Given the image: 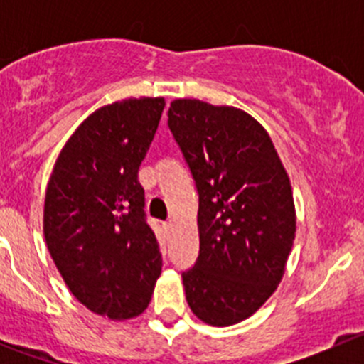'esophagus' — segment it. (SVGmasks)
<instances>
[{"label": "esophagus", "mask_w": 364, "mask_h": 364, "mask_svg": "<svg viewBox=\"0 0 364 364\" xmlns=\"http://www.w3.org/2000/svg\"><path fill=\"white\" fill-rule=\"evenodd\" d=\"M164 229L167 230V232H171V230L174 229V222H165L164 223Z\"/></svg>", "instance_id": "obj_1"}]
</instances>
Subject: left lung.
<instances>
[{
	"instance_id": "left-lung-1",
	"label": "left lung",
	"mask_w": 364,
	"mask_h": 364,
	"mask_svg": "<svg viewBox=\"0 0 364 364\" xmlns=\"http://www.w3.org/2000/svg\"><path fill=\"white\" fill-rule=\"evenodd\" d=\"M167 116L199 192V257L183 273L186 301L205 324H237L285 273L296 237L291 179L266 128L248 112L178 98Z\"/></svg>"
}]
</instances>
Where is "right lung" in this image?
Instances as JSON below:
<instances>
[{"label":"right lung","mask_w":364,"mask_h":364,"mask_svg":"<svg viewBox=\"0 0 364 364\" xmlns=\"http://www.w3.org/2000/svg\"><path fill=\"white\" fill-rule=\"evenodd\" d=\"M161 97L97 109L61 149L46 190L43 236L61 278L93 314L141 315L161 273L137 174L159 128Z\"/></svg>","instance_id":"obj_1"}]
</instances>
